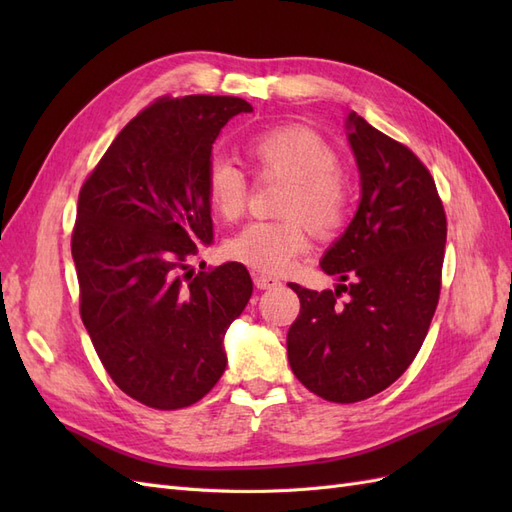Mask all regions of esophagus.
<instances>
[{"label": "esophagus", "mask_w": 512, "mask_h": 512, "mask_svg": "<svg viewBox=\"0 0 512 512\" xmlns=\"http://www.w3.org/2000/svg\"><path fill=\"white\" fill-rule=\"evenodd\" d=\"M254 284H256V288H260V290H273V288H277V286H282V282L277 280V277L265 275V273H254Z\"/></svg>", "instance_id": "1"}]
</instances>
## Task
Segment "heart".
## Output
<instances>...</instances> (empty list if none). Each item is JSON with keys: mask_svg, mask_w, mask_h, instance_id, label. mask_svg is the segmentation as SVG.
I'll return each mask as SVG.
<instances>
[{"mask_svg": "<svg viewBox=\"0 0 512 512\" xmlns=\"http://www.w3.org/2000/svg\"><path fill=\"white\" fill-rule=\"evenodd\" d=\"M258 179H282L280 222H252L226 241V256L262 273H284L309 250V230L331 239L348 224L352 188L339 170L337 151L307 126H275L245 141ZM205 196L218 218L232 222L245 211L247 179L230 160L215 158L205 170Z\"/></svg>", "mask_w": 512, "mask_h": 512, "instance_id": "1", "label": "heart"}]
</instances>
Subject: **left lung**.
<instances>
[{
  "mask_svg": "<svg viewBox=\"0 0 512 512\" xmlns=\"http://www.w3.org/2000/svg\"><path fill=\"white\" fill-rule=\"evenodd\" d=\"M346 128L361 203L320 267L348 284L322 292L290 284L301 312L286 337L292 374L335 404L374 397L410 367L438 307L446 245L427 166L356 113Z\"/></svg>",
  "mask_w": 512,
  "mask_h": 512,
  "instance_id": "obj_1",
  "label": "left lung"
}]
</instances>
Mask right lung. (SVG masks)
Returning <instances> with one entry per match:
<instances>
[{"label": "right lung", "mask_w": 512, "mask_h": 512, "mask_svg": "<svg viewBox=\"0 0 512 512\" xmlns=\"http://www.w3.org/2000/svg\"><path fill=\"white\" fill-rule=\"evenodd\" d=\"M232 96L158 98L143 108L79 192L72 258L81 318L119 389L156 410L203 399L226 369L224 335L252 297L241 262L194 273L213 241L205 170Z\"/></svg>", "instance_id": "1"}]
</instances>
